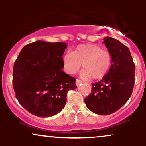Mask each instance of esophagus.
Listing matches in <instances>:
<instances>
[{
  "instance_id": "34e87169",
  "label": "esophagus",
  "mask_w": 146,
  "mask_h": 146,
  "mask_svg": "<svg viewBox=\"0 0 146 146\" xmlns=\"http://www.w3.org/2000/svg\"><path fill=\"white\" fill-rule=\"evenodd\" d=\"M82 82H83L82 81H81V80H78V79H77V80H76V82H75V84H76L77 86H79V85L81 84L82 83Z\"/></svg>"
}]
</instances>
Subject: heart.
I'll list each match as a JSON object with an SVG mask.
<instances>
[{
  "instance_id": "b5f03b06",
  "label": "heart",
  "mask_w": 146,
  "mask_h": 146,
  "mask_svg": "<svg viewBox=\"0 0 146 146\" xmlns=\"http://www.w3.org/2000/svg\"><path fill=\"white\" fill-rule=\"evenodd\" d=\"M64 68L68 74L76 73L82 64L80 77L88 80L101 79L106 75L112 64L110 51L103 50L94 44H80L72 52H67L62 57Z\"/></svg>"
}]
</instances>
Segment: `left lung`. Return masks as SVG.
<instances>
[{"label":"left lung","mask_w":146,"mask_h":146,"mask_svg":"<svg viewBox=\"0 0 146 146\" xmlns=\"http://www.w3.org/2000/svg\"><path fill=\"white\" fill-rule=\"evenodd\" d=\"M103 43L112 55V64L102 80L92 84L91 93L84 99L90 111L101 115L115 113L130 98L135 84V63L128 48L110 37Z\"/></svg>","instance_id":"8db88e82"}]
</instances>
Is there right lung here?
Returning a JSON list of instances; mask_svg holds the SVG:
<instances>
[{"mask_svg":"<svg viewBox=\"0 0 146 146\" xmlns=\"http://www.w3.org/2000/svg\"><path fill=\"white\" fill-rule=\"evenodd\" d=\"M67 44L38 40L27 44L14 65L13 86L18 102L33 115L47 117L64 108L76 79L62 70Z\"/></svg>","mask_w":146,"mask_h":146,"instance_id":"add662e5","label":"right lung"}]
</instances>
